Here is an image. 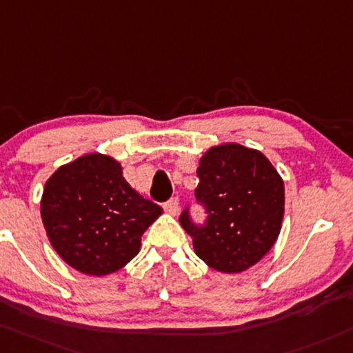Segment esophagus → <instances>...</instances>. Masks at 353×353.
<instances>
[{
	"instance_id": "1",
	"label": "esophagus",
	"mask_w": 353,
	"mask_h": 353,
	"mask_svg": "<svg viewBox=\"0 0 353 353\" xmlns=\"http://www.w3.org/2000/svg\"><path fill=\"white\" fill-rule=\"evenodd\" d=\"M164 210H165V213H169V214H172V216H176L177 211H179V199H177V198H170L169 201H167L165 205H164Z\"/></svg>"
}]
</instances>
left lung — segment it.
<instances>
[{
    "label": "left lung",
    "mask_w": 353,
    "mask_h": 353,
    "mask_svg": "<svg viewBox=\"0 0 353 353\" xmlns=\"http://www.w3.org/2000/svg\"><path fill=\"white\" fill-rule=\"evenodd\" d=\"M196 199L208 220L192 223L189 210L179 221L194 252L211 269L239 274L272 248L284 216V183L269 159L240 143L211 147L199 159Z\"/></svg>",
    "instance_id": "8db88e82"
}]
</instances>
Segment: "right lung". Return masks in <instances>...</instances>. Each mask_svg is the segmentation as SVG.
Masks as SVG:
<instances>
[{
  "label": "right lung",
  "mask_w": 353,
  "mask_h": 353,
  "mask_svg": "<svg viewBox=\"0 0 353 353\" xmlns=\"http://www.w3.org/2000/svg\"><path fill=\"white\" fill-rule=\"evenodd\" d=\"M110 155L61 165L43 188L40 214L50 245L72 269L108 276L140 252L143 232L162 214L125 181Z\"/></svg>",
  "instance_id": "add662e5"
}]
</instances>
